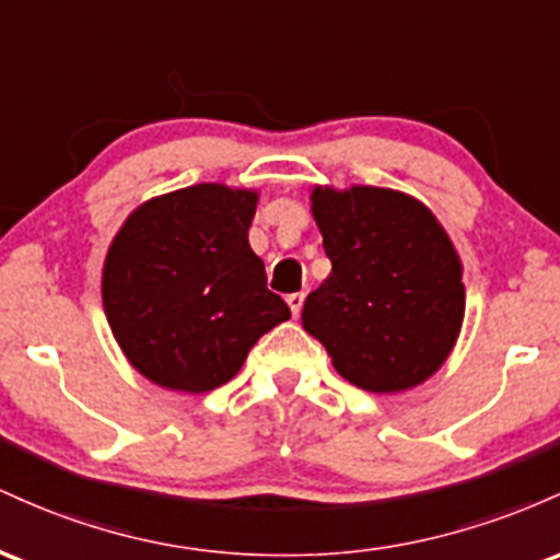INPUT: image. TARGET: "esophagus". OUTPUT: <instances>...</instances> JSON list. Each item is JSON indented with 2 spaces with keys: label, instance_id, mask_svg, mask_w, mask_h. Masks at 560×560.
<instances>
[{
  "label": "esophagus",
  "instance_id": "34e87169",
  "mask_svg": "<svg viewBox=\"0 0 560 560\" xmlns=\"http://www.w3.org/2000/svg\"><path fill=\"white\" fill-rule=\"evenodd\" d=\"M304 299H306L304 291H301V293H291V296H288V306H291L293 317H299V314H301V306H304Z\"/></svg>",
  "mask_w": 560,
  "mask_h": 560
}]
</instances>
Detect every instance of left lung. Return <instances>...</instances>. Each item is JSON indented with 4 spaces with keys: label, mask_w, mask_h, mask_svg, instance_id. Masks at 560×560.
<instances>
[{
    "label": "left lung",
    "mask_w": 560,
    "mask_h": 560,
    "mask_svg": "<svg viewBox=\"0 0 560 560\" xmlns=\"http://www.w3.org/2000/svg\"><path fill=\"white\" fill-rule=\"evenodd\" d=\"M330 275L301 323L332 368L375 394L407 392L442 368L466 312L463 264L436 217L386 187H314Z\"/></svg>",
    "instance_id": "obj_1"
}]
</instances>
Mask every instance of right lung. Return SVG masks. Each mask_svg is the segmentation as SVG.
Segmentation results:
<instances>
[{"label":"right lung","mask_w":560,"mask_h":560,"mask_svg":"<svg viewBox=\"0 0 560 560\" xmlns=\"http://www.w3.org/2000/svg\"><path fill=\"white\" fill-rule=\"evenodd\" d=\"M259 196L192 185L131 211L103 267V304L127 360L163 388L228 383L250 347L291 317L248 246Z\"/></svg>","instance_id":"1"}]
</instances>
